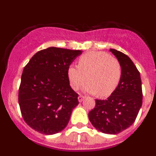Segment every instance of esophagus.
Wrapping results in <instances>:
<instances>
[{"instance_id":"esophagus-1","label":"esophagus","mask_w":156,"mask_h":156,"mask_svg":"<svg viewBox=\"0 0 156 156\" xmlns=\"http://www.w3.org/2000/svg\"><path fill=\"white\" fill-rule=\"evenodd\" d=\"M84 98H85L84 95L80 94L79 97H78V101H79L80 102H81V101H83V99H84Z\"/></svg>"}]
</instances>
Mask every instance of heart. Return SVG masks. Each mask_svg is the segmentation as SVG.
Here are the masks:
<instances>
[{"instance_id": "1", "label": "heart", "mask_w": 156, "mask_h": 156, "mask_svg": "<svg viewBox=\"0 0 156 156\" xmlns=\"http://www.w3.org/2000/svg\"><path fill=\"white\" fill-rule=\"evenodd\" d=\"M70 86L78 90L89 80L83 90L98 93L105 97L111 94L119 85L122 76V67L118 59L103 51H90L83 55L78 66L70 65L67 69Z\"/></svg>"}]
</instances>
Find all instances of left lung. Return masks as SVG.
<instances>
[{
	"instance_id": "1",
	"label": "left lung",
	"mask_w": 156,
	"mask_h": 156,
	"mask_svg": "<svg viewBox=\"0 0 156 156\" xmlns=\"http://www.w3.org/2000/svg\"><path fill=\"white\" fill-rule=\"evenodd\" d=\"M110 51L121 64V80L106 100H95V107L88 117L100 132L117 134L131 126L137 118L142 105V88L140 73L131 59L119 51Z\"/></svg>"
}]
</instances>
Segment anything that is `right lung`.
<instances>
[{
    "instance_id": "right-lung-1",
    "label": "right lung",
    "mask_w": 156,
    "mask_h": 156,
    "mask_svg": "<svg viewBox=\"0 0 156 156\" xmlns=\"http://www.w3.org/2000/svg\"><path fill=\"white\" fill-rule=\"evenodd\" d=\"M81 54L80 50L51 47L37 52L24 67L19 104L24 121L36 131L55 134L68 124L79 101L67 69Z\"/></svg>"
}]
</instances>
